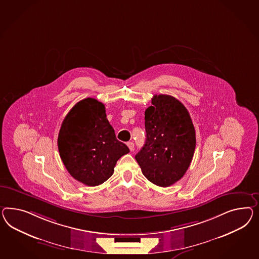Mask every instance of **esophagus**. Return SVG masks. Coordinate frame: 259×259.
<instances>
[{
	"mask_svg": "<svg viewBox=\"0 0 259 259\" xmlns=\"http://www.w3.org/2000/svg\"><path fill=\"white\" fill-rule=\"evenodd\" d=\"M127 146H128V148L130 149V151H131V152L134 151V148H135V144H134V142H132V141L127 142Z\"/></svg>",
	"mask_w": 259,
	"mask_h": 259,
	"instance_id": "esophagus-1",
	"label": "esophagus"
}]
</instances>
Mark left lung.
Here are the masks:
<instances>
[{
  "label": "left lung",
  "mask_w": 259,
  "mask_h": 259,
  "mask_svg": "<svg viewBox=\"0 0 259 259\" xmlns=\"http://www.w3.org/2000/svg\"><path fill=\"white\" fill-rule=\"evenodd\" d=\"M145 144L138 154L143 175L159 187H169L186 174L196 146L188 109L172 96L154 95L145 111Z\"/></svg>",
  "instance_id": "obj_1"
}]
</instances>
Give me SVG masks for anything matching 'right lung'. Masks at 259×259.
Returning a JSON list of instances; mask_svg holds the SVG:
<instances>
[{
	"instance_id": "right-lung-1",
	"label": "right lung",
	"mask_w": 259,
	"mask_h": 259,
	"mask_svg": "<svg viewBox=\"0 0 259 259\" xmlns=\"http://www.w3.org/2000/svg\"><path fill=\"white\" fill-rule=\"evenodd\" d=\"M57 146L70 175L90 187L105 182L114 174L117 161L130 152L116 139L105 105L93 98L78 102L67 114Z\"/></svg>"
}]
</instances>
